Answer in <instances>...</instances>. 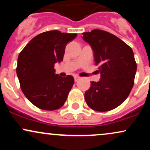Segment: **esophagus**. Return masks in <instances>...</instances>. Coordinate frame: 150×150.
<instances>
[{
  "instance_id": "34e87169",
  "label": "esophagus",
  "mask_w": 150,
  "mask_h": 150,
  "mask_svg": "<svg viewBox=\"0 0 150 150\" xmlns=\"http://www.w3.org/2000/svg\"><path fill=\"white\" fill-rule=\"evenodd\" d=\"M79 80H80V77H78V76L74 77V80H75V82H77V81H78Z\"/></svg>"
}]
</instances>
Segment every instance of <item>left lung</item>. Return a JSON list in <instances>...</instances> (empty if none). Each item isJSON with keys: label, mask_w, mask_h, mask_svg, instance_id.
I'll return each mask as SVG.
<instances>
[{"label": "left lung", "mask_w": 150, "mask_h": 150, "mask_svg": "<svg viewBox=\"0 0 150 150\" xmlns=\"http://www.w3.org/2000/svg\"><path fill=\"white\" fill-rule=\"evenodd\" d=\"M91 46L101 78L91 82L85 94L87 104L97 111H108L124 101L134 85L137 64L133 51L124 42L109 32L93 30L82 33Z\"/></svg>", "instance_id": "8db88e82"}]
</instances>
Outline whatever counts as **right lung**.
I'll use <instances>...</instances> for the list:
<instances>
[{
	"instance_id": "1",
	"label": "right lung",
	"mask_w": 150,
	"mask_h": 150,
	"mask_svg": "<svg viewBox=\"0 0 150 150\" xmlns=\"http://www.w3.org/2000/svg\"><path fill=\"white\" fill-rule=\"evenodd\" d=\"M77 34L49 31L36 36L20 53L17 75L27 99L37 107L53 111L66 101L74 84L71 75L56 74L54 65L61 63L65 46Z\"/></svg>"
}]
</instances>
